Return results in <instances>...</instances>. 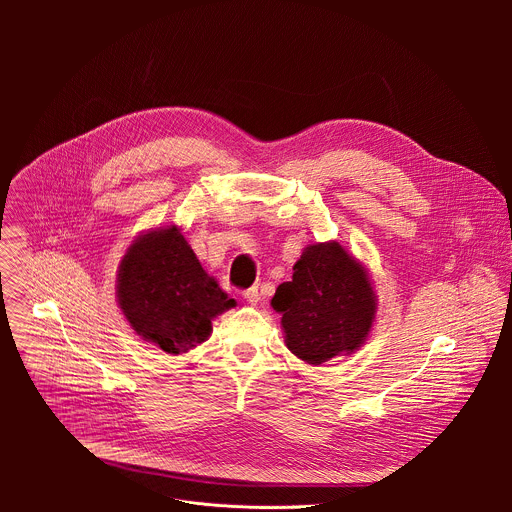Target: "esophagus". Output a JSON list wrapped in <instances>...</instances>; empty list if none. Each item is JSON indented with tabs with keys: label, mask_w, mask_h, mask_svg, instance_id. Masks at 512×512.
Listing matches in <instances>:
<instances>
[{
	"label": "esophagus",
	"mask_w": 512,
	"mask_h": 512,
	"mask_svg": "<svg viewBox=\"0 0 512 512\" xmlns=\"http://www.w3.org/2000/svg\"><path fill=\"white\" fill-rule=\"evenodd\" d=\"M243 298H245V302H247V304L255 306V304H257V302L261 300V294H259V287H257V285H253V287L245 289V291H243Z\"/></svg>",
	"instance_id": "1"
}]
</instances>
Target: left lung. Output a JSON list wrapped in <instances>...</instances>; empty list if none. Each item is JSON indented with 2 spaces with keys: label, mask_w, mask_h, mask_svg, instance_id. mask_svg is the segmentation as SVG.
I'll return each mask as SVG.
<instances>
[{
  "label": "left lung",
  "mask_w": 512,
  "mask_h": 512,
  "mask_svg": "<svg viewBox=\"0 0 512 512\" xmlns=\"http://www.w3.org/2000/svg\"><path fill=\"white\" fill-rule=\"evenodd\" d=\"M285 344L308 364L352 354L367 340L377 296L369 271L340 243L308 245L271 300Z\"/></svg>",
  "instance_id": "obj_1"
}]
</instances>
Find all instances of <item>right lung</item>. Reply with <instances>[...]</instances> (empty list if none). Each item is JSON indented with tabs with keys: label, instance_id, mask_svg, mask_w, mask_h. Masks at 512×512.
<instances>
[{
	"label": "right lung",
	"instance_id": "add662e5",
	"mask_svg": "<svg viewBox=\"0 0 512 512\" xmlns=\"http://www.w3.org/2000/svg\"><path fill=\"white\" fill-rule=\"evenodd\" d=\"M117 304L143 340L168 354L202 344L212 320L231 310L229 298L210 277L176 225L139 235L117 271Z\"/></svg>",
	"mask_w": 512,
	"mask_h": 512
}]
</instances>
